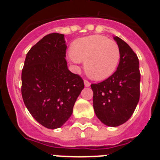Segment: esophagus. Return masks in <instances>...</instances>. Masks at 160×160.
Returning a JSON list of instances; mask_svg holds the SVG:
<instances>
[{"label":"esophagus","instance_id":"34e87169","mask_svg":"<svg viewBox=\"0 0 160 160\" xmlns=\"http://www.w3.org/2000/svg\"><path fill=\"white\" fill-rule=\"evenodd\" d=\"M84 84H85V87H89L90 86V83L87 80H84Z\"/></svg>","mask_w":160,"mask_h":160}]
</instances>
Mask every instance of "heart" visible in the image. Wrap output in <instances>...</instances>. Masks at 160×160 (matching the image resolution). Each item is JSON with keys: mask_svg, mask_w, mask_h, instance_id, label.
<instances>
[{"mask_svg": "<svg viewBox=\"0 0 160 160\" xmlns=\"http://www.w3.org/2000/svg\"><path fill=\"white\" fill-rule=\"evenodd\" d=\"M70 56L76 62H84L87 76L102 81L115 72L120 60L118 44L107 37L91 35L78 38L72 42Z\"/></svg>", "mask_w": 160, "mask_h": 160, "instance_id": "obj_1", "label": "heart"}]
</instances>
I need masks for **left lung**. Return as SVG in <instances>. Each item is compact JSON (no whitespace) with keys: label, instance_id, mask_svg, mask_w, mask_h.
I'll return each instance as SVG.
<instances>
[{"label":"left lung","instance_id":"1","mask_svg":"<svg viewBox=\"0 0 160 160\" xmlns=\"http://www.w3.org/2000/svg\"><path fill=\"white\" fill-rule=\"evenodd\" d=\"M120 60L117 70L105 81L91 84L93 107L98 118L108 127H118L131 117L139 100L140 72L137 55L118 37Z\"/></svg>","mask_w":160,"mask_h":160}]
</instances>
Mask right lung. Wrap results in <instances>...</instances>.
<instances>
[{"instance_id": "1", "label": "right lung", "mask_w": 160, "mask_h": 160, "mask_svg": "<svg viewBox=\"0 0 160 160\" xmlns=\"http://www.w3.org/2000/svg\"><path fill=\"white\" fill-rule=\"evenodd\" d=\"M64 34L42 38L26 54L22 73V94L28 111L48 129L61 128L73 113L84 88L82 78L68 69Z\"/></svg>"}]
</instances>
